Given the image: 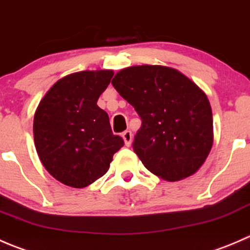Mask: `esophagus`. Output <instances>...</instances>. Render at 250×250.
I'll use <instances>...</instances> for the list:
<instances>
[{"label": "esophagus", "instance_id": "34e87169", "mask_svg": "<svg viewBox=\"0 0 250 250\" xmlns=\"http://www.w3.org/2000/svg\"><path fill=\"white\" fill-rule=\"evenodd\" d=\"M123 138H124V142L126 146H130L131 142H132V133H131L130 130H126L123 132Z\"/></svg>", "mask_w": 250, "mask_h": 250}]
</instances>
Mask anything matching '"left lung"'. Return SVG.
Wrapping results in <instances>:
<instances>
[{"mask_svg":"<svg viewBox=\"0 0 250 250\" xmlns=\"http://www.w3.org/2000/svg\"><path fill=\"white\" fill-rule=\"evenodd\" d=\"M112 85L140 117L133 152L167 181L191 176L212 146V114L206 93L176 69L138 65L123 69Z\"/></svg>","mask_w":250,"mask_h":250,"instance_id":"8db88e82","label":"left lung"}]
</instances>
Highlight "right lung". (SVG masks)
I'll use <instances>...</instances> for the list:
<instances>
[{"mask_svg": "<svg viewBox=\"0 0 250 250\" xmlns=\"http://www.w3.org/2000/svg\"><path fill=\"white\" fill-rule=\"evenodd\" d=\"M112 70L81 71L57 81L34 117V141L47 171L66 186L83 188L102 177L124 146L97 105Z\"/></svg>", "mask_w": 250, "mask_h": 250, "instance_id": "right-lung-1", "label": "right lung"}]
</instances>
